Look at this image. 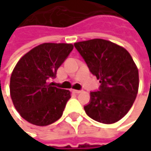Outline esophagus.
Here are the masks:
<instances>
[{"instance_id":"esophagus-1","label":"esophagus","mask_w":151,"mask_h":151,"mask_svg":"<svg viewBox=\"0 0 151 151\" xmlns=\"http://www.w3.org/2000/svg\"><path fill=\"white\" fill-rule=\"evenodd\" d=\"M72 92H73V93H79L81 91H79V90H75V89H72Z\"/></svg>"}]
</instances>
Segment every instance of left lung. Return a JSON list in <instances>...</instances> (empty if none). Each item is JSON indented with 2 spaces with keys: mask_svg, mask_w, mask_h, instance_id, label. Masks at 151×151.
<instances>
[{
  "mask_svg": "<svg viewBox=\"0 0 151 151\" xmlns=\"http://www.w3.org/2000/svg\"><path fill=\"white\" fill-rule=\"evenodd\" d=\"M92 74L100 79L98 91L90 92L84 106L93 120L111 124L131 108L138 92L139 74L130 54L110 41L92 39L74 44Z\"/></svg>",
  "mask_w": 151,
  "mask_h": 151,
  "instance_id": "obj_1",
  "label": "left lung"
}]
</instances>
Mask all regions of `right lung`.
I'll use <instances>...</instances> for the list:
<instances>
[{
	"mask_svg": "<svg viewBox=\"0 0 151 151\" xmlns=\"http://www.w3.org/2000/svg\"><path fill=\"white\" fill-rule=\"evenodd\" d=\"M73 49L71 44L45 43L33 48L16 64L10 78V95L15 109L27 122L47 126L62 116L71 93L53 86L50 81Z\"/></svg>",
	"mask_w": 151,
	"mask_h": 151,
	"instance_id": "1",
	"label": "right lung"
}]
</instances>
